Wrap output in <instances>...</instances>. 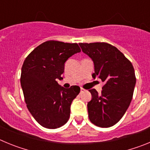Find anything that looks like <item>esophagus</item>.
I'll return each instance as SVG.
<instances>
[{
	"mask_svg": "<svg viewBox=\"0 0 150 150\" xmlns=\"http://www.w3.org/2000/svg\"><path fill=\"white\" fill-rule=\"evenodd\" d=\"M85 91L84 88H80V91H81V92H83V91Z\"/></svg>",
	"mask_w": 150,
	"mask_h": 150,
	"instance_id": "obj_1",
	"label": "esophagus"
}]
</instances>
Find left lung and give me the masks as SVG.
<instances>
[{"mask_svg":"<svg viewBox=\"0 0 150 150\" xmlns=\"http://www.w3.org/2000/svg\"><path fill=\"white\" fill-rule=\"evenodd\" d=\"M82 51L93 61L94 79L104 82L101 94L90 89L87 104L91 123L101 128L114 125L129 107L136 84L132 64L115 46L107 43H79Z\"/></svg>","mask_w":150,"mask_h":150,"instance_id":"left-lung-1","label":"left lung"}]
</instances>
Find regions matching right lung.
<instances>
[{"label":"right lung","mask_w":150,"mask_h":150,"mask_svg":"<svg viewBox=\"0 0 150 150\" xmlns=\"http://www.w3.org/2000/svg\"><path fill=\"white\" fill-rule=\"evenodd\" d=\"M81 51L77 43L49 40L34 49L22 67L21 86L30 114L40 125L55 129L67 123L71 105L80 91L77 86L64 88L62 80L64 64Z\"/></svg>","instance_id":"obj_1"}]
</instances>
